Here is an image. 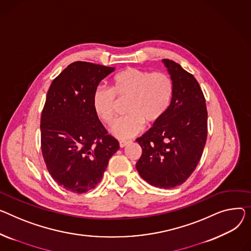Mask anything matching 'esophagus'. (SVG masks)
Returning a JSON list of instances; mask_svg holds the SVG:
<instances>
[{
  "mask_svg": "<svg viewBox=\"0 0 251 251\" xmlns=\"http://www.w3.org/2000/svg\"><path fill=\"white\" fill-rule=\"evenodd\" d=\"M127 144H128V141H124V140H121V141H119V146H120L121 148L125 147Z\"/></svg>",
  "mask_w": 251,
  "mask_h": 251,
  "instance_id": "obj_1",
  "label": "esophagus"
}]
</instances>
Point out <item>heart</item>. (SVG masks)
Instances as JSON below:
<instances>
[{
	"instance_id": "1",
	"label": "heart",
	"mask_w": 251,
	"mask_h": 251,
	"mask_svg": "<svg viewBox=\"0 0 251 251\" xmlns=\"http://www.w3.org/2000/svg\"><path fill=\"white\" fill-rule=\"evenodd\" d=\"M173 95L174 83L169 75L128 68L114 75L112 89L96 88L92 104L98 118L111 124L116 113V97H129L128 115L119 118L111 128L115 137L126 140L139 134L144 122L157 123L168 112Z\"/></svg>"
}]
</instances>
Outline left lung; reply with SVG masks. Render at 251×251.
<instances>
[{
  "instance_id": "obj_1",
  "label": "left lung",
  "mask_w": 251,
  "mask_h": 251,
  "mask_svg": "<svg viewBox=\"0 0 251 251\" xmlns=\"http://www.w3.org/2000/svg\"><path fill=\"white\" fill-rule=\"evenodd\" d=\"M162 62L174 83L172 103L162 118L136 139L142 148L136 169L149 185L173 189L190 177L201 159L208 112L194 75L173 60Z\"/></svg>"
}]
</instances>
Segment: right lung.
Here are the masks:
<instances>
[{
    "mask_svg": "<svg viewBox=\"0 0 251 251\" xmlns=\"http://www.w3.org/2000/svg\"><path fill=\"white\" fill-rule=\"evenodd\" d=\"M115 68L75 61L51 82L41 114V150L60 187L87 193L101 181L119 142L108 134L92 104L94 91Z\"/></svg>",
    "mask_w": 251,
    "mask_h": 251,
    "instance_id": "obj_1",
    "label": "right lung"
}]
</instances>
